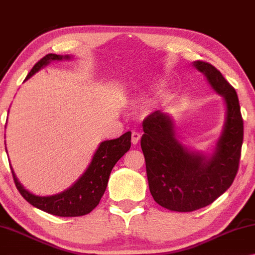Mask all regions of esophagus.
Returning a JSON list of instances; mask_svg holds the SVG:
<instances>
[{"instance_id": "obj_1", "label": "esophagus", "mask_w": 255, "mask_h": 255, "mask_svg": "<svg viewBox=\"0 0 255 255\" xmlns=\"http://www.w3.org/2000/svg\"><path fill=\"white\" fill-rule=\"evenodd\" d=\"M140 139H141V135H140V133H139V132H135V131H133V132H132V137H131V141H132V143L134 144V145H136L137 143H139Z\"/></svg>"}]
</instances>
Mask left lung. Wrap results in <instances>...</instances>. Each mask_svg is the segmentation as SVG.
Masks as SVG:
<instances>
[{"label": "left lung", "instance_id": "left-lung-1", "mask_svg": "<svg viewBox=\"0 0 255 255\" xmlns=\"http://www.w3.org/2000/svg\"><path fill=\"white\" fill-rule=\"evenodd\" d=\"M224 97L226 118L214 153L193 152L177 139L170 116L154 112L143 120L141 148L150 193L160 206L173 212H193L212 204L233 184L243 143V119L234 87L206 61L193 65Z\"/></svg>", "mask_w": 255, "mask_h": 255}]
</instances>
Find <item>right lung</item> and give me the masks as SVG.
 Returning a JSON list of instances; mask_svg holds the SVG:
<instances>
[{"label": "right lung", "mask_w": 255, "mask_h": 255, "mask_svg": "<svg viewBox=\"0 0 255 255\" xmlns=\"http://www.w3.org/2000/svg\"><path fill=\"white\" fill-rule=\"evenodd\" d=\"M70 56H60L48 53L33 66L26 76L29 79L37 71L53 60L70 59ZM131 148V132L124 133L118 139L102 142L94 153L91 163L83 176L65 191L53 196H35L24 189L11 167L13 179L22 197L32 206L41 211L60 217L83 216L95 208L105 193L111 171L115 163ZM6 149V148H5Z\"/></svg>", "instance_id": "add662e5"}]
</instances>
